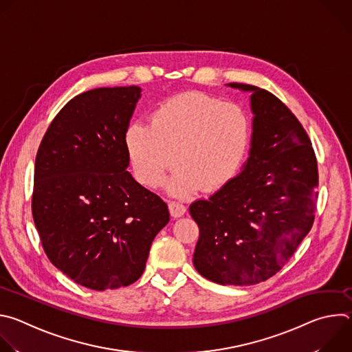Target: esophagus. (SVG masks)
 Returning a JSON list of instances; mask_svg holds the SVG:
<instances>
[{
  "instance_id": "1",
  "label": "esophagus",
  "mask_w": 352,
  "mask_h": 352,
  "mask_svg": "<svg viewBox=\"0 0 352 352\" xmlns=\"http://www.w3.org/2000/svg\"><path fill=\"white\" fill-rule=\"evenodd\" d=\"M168 209H170V213L173 217H181L186 212L185 205H182L181 202H177V200H171V202L168 204Z\"/></svg>"
}]
</instances>
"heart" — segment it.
Here are the masks:
<instances>
[{
  "label": "heart",
  "mask_w": 352,
  "mask_h": 352,
  "mask_svg": "<svg viewBox=\"0 0 352 352\" xmlns=\"http://www.w3.org/2000/svg\"><path fill=\"white\" fill-rule=\"evenodd\" d=\"M249 139L250 121L241 106L197 91L163 100L148 122L133 121L124 133L133 173L146 186L166 182L175 155L168 189L178 196L227 184L242 166Z\"/></svg>",
  "instance_id": "1"
}]
</instances>
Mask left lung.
<instances>
[{
    "label": "left lung",
    "instance_id": "1",
    "mask_svg": "<svg viewBox=\"0 0 352 352\" xmlns=\"http://www.w3.org/2000/svg\"><path fill=\"white\" fill-rule=\"evenodd\" d=\"M230 86L252 91V147L238 177L189 206L199 227L193 266L217 284L250 285L280 272L311 231L318 162L302 124L278 97Z\"/></svg>",
    "mask_w": 352,
    "mask_h": 352
}]
</instances>
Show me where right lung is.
I'll use <instances>...</instances> for the list:
<instances>
[{
	"label": "right lung",
	"instance_id": "1",
	"mask_svg": "<svg viewBox=\"0 0 352 352\" xmlns=\"http://www.w3.org/2000/svg\"><path fill=\"white\" fill-rule=\"evenodd\" d=\"M138 86L98 87L71 98L37 150L32 214L44 252L96 291L135 283L168 223L164 200L126 171L124 133Z\"/></svg>",
	"mask_w": 352,
	"mask_h": 352
}]
</instances>
